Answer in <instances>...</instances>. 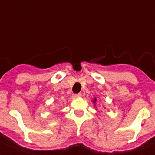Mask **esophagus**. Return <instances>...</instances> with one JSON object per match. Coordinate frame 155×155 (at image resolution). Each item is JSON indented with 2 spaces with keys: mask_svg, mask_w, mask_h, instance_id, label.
Returning a JSON list of instances; mask_svg holds the SVG:
<instances>
[{
  "mask_svg": "<svg viewBox=\"0 0 155 155\" xmlns=\"http://www.w3.org/2000/svg\"><path fill=\"white\" fill-rule=\"evenodd\" d=\"M71 97H72V98H73V99H75V98H78V97H81V94H73V95L71 96Z\"/></svg>",
  "mask_w": 155,
  "mask_h": 155,
  "instance_id": "obj_1",
  "label": "esophagus"
}]
</instances>
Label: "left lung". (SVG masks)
Masks as SVG:
<instances>
[{
	"instance_id": "left-lung-1",
	"label": "left lung",
	"mask_w": 155,
	"mask_h": 155,
	"mask_svg": "<svg viewBox=\"0 0 155 155\" xmlns=\"http://www.w3.org/2000/svg\"><path fill=\"white\" fill-rule=\"evenodd\" d=\"M96 102H97V99H96V97H94V99H93V102L94 103V106H95V103Z\"/></svg>"
}]
</instances>
